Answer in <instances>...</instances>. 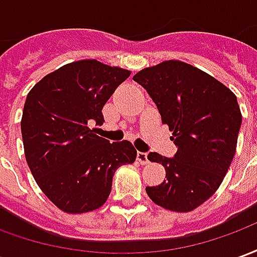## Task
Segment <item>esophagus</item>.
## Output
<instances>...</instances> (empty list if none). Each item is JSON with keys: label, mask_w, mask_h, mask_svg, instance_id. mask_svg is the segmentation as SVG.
Segmentation results:
<instances>
[{"label": "esophagus", "mask_w": 257, "mask_h": 257, "mask_svg": "<svg viewBox=\"0 0 257 257\" xmlns=\"http://www.w3.org/2000/svg\"><path fill=\"white\" fill-rule=\"evenodd\" d=\"M138 161H139L140 165H146V164H149L147 153H142V151H139V153H138Z\"/></svg>", "instance_id": "obj_1"}]
</instances>
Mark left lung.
<instances>
[{
    "mask_svg": "<svg viewBox=\"0 0 257 257\" xmlns=\"http://www.w3.org/2000/svg\"><path fill=\"white\" fill-rule=\"evenodd\" d=\"M134 79L149 92L178 146L175 158L147 156L162 164L167 179L146 187V193L165 209L191 212L216 193L231 165L242 121L237 96L219 79L180 60L143 68Z\"/></svg>",
    "mask_w": 257,
    "mask_h": 257,
    "instance_id": "8db88e82",
    "label": "left lung"
}]
</instances>
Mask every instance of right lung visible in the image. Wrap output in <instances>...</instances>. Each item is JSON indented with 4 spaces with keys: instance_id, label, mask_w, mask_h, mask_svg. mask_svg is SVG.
<instances>
[{
    "instance_id": "right-lung-1",
    "label": "right lung",
    "mask_w": 257,
    "mask_h": 257,
    "mask_svg": "<svg viewBox=\"0 0 257 257\" xmlns=\"http://www.w3.org/2000/svg\"><path fill=\"white\" fill-rule=\"evenodd\" d=\"M129 75L126 68L84 59L47 74L26 97V161L42 193L66 213L100 208L115 171L136 160L131 142L110 143L90 128L103 123L101 108Z\"/></svg>"
}]
</instances>
